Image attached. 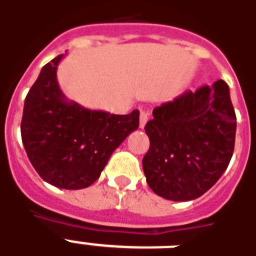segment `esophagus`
I'll list each match as a JSON object with an SVG mask.
<instances>
[{
    "label": "esophagus",
    "mask_w": 256,
    "mask_h": 256,
    "mask_svg": "<svg viewBox=\"0 0 256 256\" xmlns=\"http://www.w3.org/2000/svg\"><path fill=\"white\" fill-rule=\"evenodd\" d=\"M148 120V112H140V128H144V124H146Z\"/></svg>",
    "instance_id": "34e87169"
}]
</instances>
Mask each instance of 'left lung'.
<instances>
[{"label": "left lung", "mask_w": 256, "mask_h": 256, "mask_svg": "<svg viewBox=\"0 0 256 256\" xmlns=\"http://www.w3.org/2000/svg\"><path fill=\"white\" fill-rule=\"evenodd\" d=\"M144 126L146 182L162 198H199L222 176L234 152L236 116L223 80L156 106Z\"/></svg>", "instance_id": "8db88e82"}]
</instances>
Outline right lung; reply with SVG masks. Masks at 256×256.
<instances>
[{"mask_svg": "<svg viewBox=\"0 0 256 256\" xmlns=\"http://www.w3.org/2000/svg\"><path fill=\"white\" fill-rule=\"evenodd\" d=\"M64 54L42 68L25 98L21 122L28 158L45 182L66 190L100 178L112 152L140 126V112L116 116L69 100L57 81Z\"/></svg>", "mask_w": 256, "mask_h": 256, "instance_id": "right-lung-1", "label": "right lung"}]
</instances>
